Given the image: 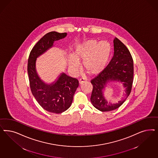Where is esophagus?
I'll list each match as a JSON object with an SVG mask.
<instances>
[{
	"label": "esophagus",
	"mask_w": 158,
	"mask_h": 158,
	"mask_svg": "<svg viewBox=\"0 0 158 158\" xmlns=\"http://www.w3.org/2000/svg\"><path fill=\"white\" fill-rule=\"evenodd\" d=\"M87 80V79H85V78H81L80 79V80H79V83L80 84H81L82 83H83L85 81Z\"/></svg>",
	"instance_id": "1"
}]
</instances>
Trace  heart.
Masks as SVG:
<instances>
[{"label": "heart", "instance_id": "1", "mask_svg": "<svg viewBox=\"0 0 158 158\" xmlns=\"http://www.w3.org/2000/svg\"><path fill=\"white\" fill-rule=\"evenodd\" d=\"M110 53L111 46L107 41L91 39L77 46L73 57L69 58V66L77 72L80 67L79 61L83 60V67L87 73L96 74L104 69Z\"/></svg>", "mask_w": 158, "mask_h": 158}]
</instances>
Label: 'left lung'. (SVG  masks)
<instances>
[{
	"mask_svg": "<svg viewBox=\"0 0 158 158\" xmlns=\"http://www.w3.org/2000/svg\"><path fill=\"white\" fill-rule=\"evenodd\" d=\"M114 55L109 63L97 77L91 80L93 86L91 102L93 106L102 112H109L120 107L129 96L133 82L134 64L127 48L117 38L113 41ZM123 82L126 94L117 104L109 103L102 94V89L110 81Z\"/></svg>",
	"mask_w": 158,
	"mask_h": 158,
	"instance_id": "1",
	"label": "left lung"
}]
</instances>
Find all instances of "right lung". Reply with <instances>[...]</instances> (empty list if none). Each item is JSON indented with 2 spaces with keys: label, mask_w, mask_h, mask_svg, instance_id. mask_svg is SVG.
<instances>
[{
  "label": "right lung",
  "mask_w": 158,
  "mask_h": 158,
  "mask_svg": "<svg viewBox=\"0 0 158 158\" xmlns=\"http://www.w3.org/2000/svg\"><path fill=\"white\" fill-rule=\"evenodd\" d=\"M66 35V32L52 31L47 33L33 47L28 60L27 71L32 94L42 107L51 113H61L70 107L79 82L76 78L63 73L56 81L46 84L36 73V59L52 48L55 41Z\"/></svg>",
  "instance_id": "1"
}]
</instances>
